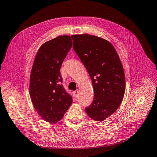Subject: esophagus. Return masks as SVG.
Instances as JSON below:
<instances>
[{
	"label": "esophagus",
	"instance_id": "1",
	"mask_svg": "<svg viewBox=\"0 0 157 157\" xmlns=\"http://www.w3.org/2000/svg\"><path fill=\"white\" fill-rule=\"evenodd\" d=\"M73 94H74V96L75 98H77L78 96V95H79V92H78V90L77 91H75L73 92Z\"/></svg>",
	"mask_w": 157,
	"mask_h": 157
}]
</instances>
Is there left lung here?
<instances>
[{"mask_svg":"<svg viewBox=\"0 0 157 157\" xmlns=\"http://www.w3.org/2000/svg\"><path fill=\"white\" fill-rule=\"evenodd\" d=\"M73 48L86 67L94 87V98L86 107L88 116L103 121L117 111L125 91V78L119 56L113 45L90 34L72 35Z\"/></svg>","mask_w":157,"mask_h":157,"instance_id":"1","label":"left lung"}]
</instances>
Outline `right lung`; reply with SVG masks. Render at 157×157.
Listing matches in <instances>:
<instances>
[{"mask_svg":"<svg viewBox=\"0 0 157 157\" xmlns=\"http://www.w3.org/2000/svg\"><path fill=\"white\" fill-rule=\"evenodd\" d=\"M72 46L67 35L59 36L39 48L32 68L30 95L34 109L44 120L56 123L61 120L72 103L64 89L60 68Z\"/></svg>","mask_w":157,"mask_h":157,"instance_id":"obj_1","label":"right lung"}]
</instances>
